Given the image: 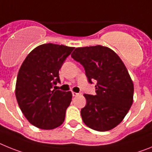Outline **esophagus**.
I'll use <instances>...</instances> for the list:
<instances>
[{
  "label": "esophagus",
  "instance_id": "1",
  "mask_svg": "<svg viewBox=\"0 0 152 152\" xmlns=\"http://www.w3.org/2000/svg\"><path fill=\"white\" fill-rule=\"evenodd\" d=\"M72 96H79V95H81V93H80V92H72Z\"/></svg>",
  "mask_w": 152,
  "mask_h": 152
}]
</instances>
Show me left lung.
I'll return each mask as SVG.
<instances>
[{
	"instance_id": "8db88e82",
	"label": "left lung",
	"mask_w": 152,
	"mask_h": 152,
	"mask_svg": "<svg viewBox=\"0 0 152 152\" xmlns=\"http://www.w3.org/2000/svg\"><path fill=\"white\" fill-rule=\"evenodd\" d=\"M85 69L89 83L96 80V95L84 94L81 109L84 123L99 132L113 129L122 122L133 102L134 86L119 56L103 46L76 48L71 54Z\"/></svg>"
}]
</instances>
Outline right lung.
Instances as JSON below:
<instances>
[{
	"instance_id": "obj_1",
	"label": "right lung",
	"mask_w": 152,
	"mask_h": 152,
	"mask_svg": "<svg viewBox=\"0 0 152 152\" xmlns=\"http://www.w3.org/2000/svg\"><path fill=\"white\" fill-rule=\"evenodd\" d=\"M74 47L46 43L27 55L18 72L16 98L30 123L41 129H53L64 122L72 101L71 92L56 90L59 70Z\"/></svg>"
}]
</instances>
